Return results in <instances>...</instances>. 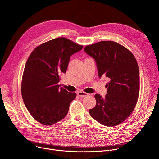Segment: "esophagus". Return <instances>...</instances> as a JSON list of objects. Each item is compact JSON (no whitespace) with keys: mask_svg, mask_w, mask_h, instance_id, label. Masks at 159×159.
I'll use <instances>...</instances> for the list:
<instances>
[{"mask_svg":"<svg viewBox=\"0 0 159 159\" xmlns=\"http://www.w3.org/2000/svg\"><path fill=\"white\" fill-rule=\"evenodd\" d=\"M78 95L80 96V97L84 98V97H86V96H88L89 94L84 92V91H79V92H78Z\"/></svg>","mask_w":159,"mask_h":159,"instance_id":"esophagus-1","label":"esophagus"}]
</instances>
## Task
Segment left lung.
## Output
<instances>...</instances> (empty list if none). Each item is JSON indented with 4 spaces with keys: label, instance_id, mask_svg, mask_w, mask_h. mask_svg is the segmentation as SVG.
Listing matches in <instances>:
<instances>
[{
    "label": "left lung",
    "instance_id": "obj_1",
    "mask_svg": "<svg viewBox=\"0 0 159 159\" xmlns=\"http://www.w3.org/2000/svg\"><path fill=\"white\" fill-rule=\"evenodd\" d=\"M84 51L95 59L98 75L107 77L105 98L95 94L96 105L90 115L107 127L118 125L132 113L137 104L139 89V70L132 52L113 41H102L85 47Z\"/></svg>",
    "mask_w": 159,
    "mask_h": 159
}]
</instances>
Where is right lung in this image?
Segmentation results:
<instances>
[{
    "label": "right lung",
    "mask_w": 159,
    "mask_h": 159,
    "mask_svg": "<svg viewBox=\"0 0 159 159\" xmlns=\"http://www.w3.org/2000/svg\"><path fill=\"white\" fill-rule=\"evenodd\" d=\"M66 38H57L37 46L24 70L21 93L32 117L45 125L56 123L68 114L75 93L60 88V75L66 73L70 56L82 49Z\"/></svg>",
    "instance_id": "add662e5"
}]
</instances>
